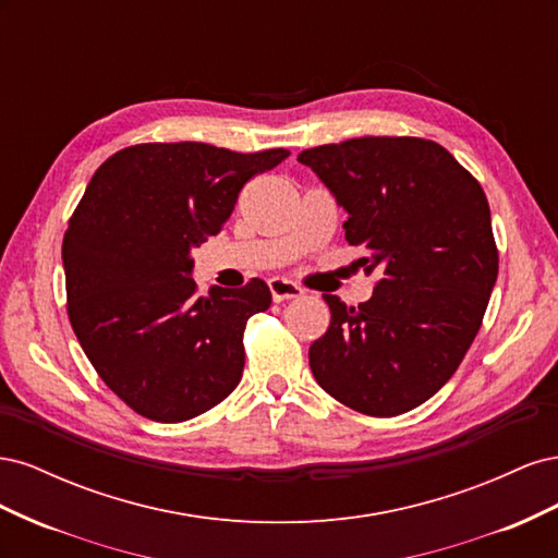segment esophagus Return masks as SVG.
I'll return each mask as SVG.
<instances>
[{
	"mask_svg": "<svg viewBox=\"0 0 558 558\" xmlns=\"http://www.w3.org/2000/svg\"><path fill=\"white\" fill-rule=\"evenodd\" d=\"M267 286H269V293H272L275 302L293 300V298H300L302 293H305L298 283H293L291 279H283V277H272L267 281Z\"/></svg>",
	"mask_w": 558,
	"mask_h": 558,
	"instance_id": "34e87169",
	"label": "esophagus"
}]
</instances>
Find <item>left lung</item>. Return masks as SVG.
Segmentation results:
<instances>
[{
	"instance_id": "left-lung-1",
	"label": "left lung",
	"mask_w": 558,
	"mask_h": 558,
	"mask_svg": "<svg viewBox=\"0 0 558 558\" xmlns=\"http://www.w3.org/2000/svg\"><path fill=\"white\" fill-rule=\"evenodd\" d=\"M347 211V242L377 272L373 298L330 307L310 347L312 373L335 400L369 416H398L433 398L482 326L498 251L482 185L440 144L361 137L302 150Z\"/></svg>"
}]
</instances>
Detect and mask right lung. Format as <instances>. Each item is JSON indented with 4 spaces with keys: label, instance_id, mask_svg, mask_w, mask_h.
Wrapping results in <instances>:
<instances>
[{
    "label": "right lung",
    "instance_id": "obj_1",
    "mask_svg": "<svg viewBox=\"0 0 558 558\" xmlns=\"http://www.w3.org/2000/svg\"><path fill=\"white\" fill-rule=\"evenodd\" d=\"M289 156L140 144L90 179L62 242L66 312L97 375L137 414L179 424L240 384L246 320L272 293L253 279L199 298L191 251L223 230L251 177Z\"/></svg>",
    "mask_w": 558,
    "mask_h": 558
}]
</instances>
